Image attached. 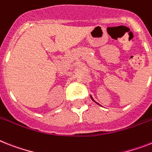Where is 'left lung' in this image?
<instances>
[{
    "mask_svg": "<svg viewBox=\"0 0 152 152\" xmlns=\"http://www.w3.org/2000/svg\"><path fill=\"white\" fill-rule=\"evenodd\" d=\"M91 99H92V100H93L94 102H95V103H97V102H95V101H94V98H93V97H91ZM97 104H98V103H97Z\"/></svg>",
    "mask_w": 152,
    "mask_h": 152,
    "instance_id": "8db88e82",
    "label": "left lung"
}]
</instances>
